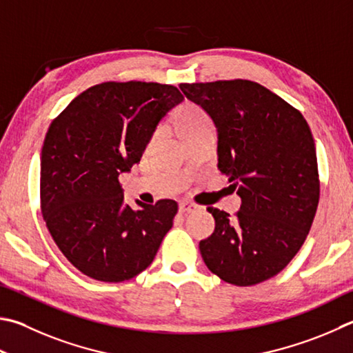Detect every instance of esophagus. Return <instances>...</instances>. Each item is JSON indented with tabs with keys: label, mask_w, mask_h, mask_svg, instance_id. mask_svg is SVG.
<instances>
[{
	"label": "esophagus",
	"mask_w": 353,
	"mask_h": 353,
	"mask_svg": "<svg viewBox=\"0 0 353 353\" xmlns=\"http://www.w3.org/2000/svg\"><path fill=\"white\" fill-rule=\"evenodd\" d=\"M199 207L196 203H191V202H181L179 203V213L182 214H187V213H193Z\"/></svg>",
	"instance_id": "1"
}]
</instances>
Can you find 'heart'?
<instances>
[{"instance_id": "b5f03b06", "label": "heart", "mask_w": 353, "mask_h": 353, "mask_svg": "<svg viewBox=\"0 0 353 353\" xmlns=\"http://www.w3.org/2000/svg\"><path fill=\"white\" fill-rule=\"evenodd\" d=\"M211 125L213 123H211L210 115L196 103H185L176 114V126L181 136ZM154 136H157V132Z\"/></svg>"}]
</instances>
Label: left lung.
<instances>
[{
	"instance_id": "obj_1",
	"label": "left lung",
	"mask_w": 353,
	"mask_h": 353,
	"mask_svg": "<svg viewBox=\"0 0 353 353\" xmlns=\"http://www.w3.org/2000/svg\"><path fill=\"white\" fill-rule=\"evenodd\" d=\"M217 128L221 172L242 199L233 217L208 207L214 233L202 259L228 284L248 287L276 276L299 252L319 202L315 140L296 108L250 80L181 83Z\"/></svg>"
}]
</instances>
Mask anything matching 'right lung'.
I'll return each mask as SVG.
<instances>
[{
    "label": "right lung",
    "instance_id": "obj_1",
    "mask_svg": "<svg viewBox=\"0 0 353 353\" xmlns=\"http://www.w3.org/2000/svg\"><path fill=\"white\" fill-rule=\"evenodd\" d=\"M183 100L176 86L105 81L70 101L44 137L43 219L77 270L103 283L142 273L172 227L177 203H123L119 176L140 162L166 112Z\"/></svg>",
    "mask_w": 353,
    "mask_h": 353
}]
</instances>
